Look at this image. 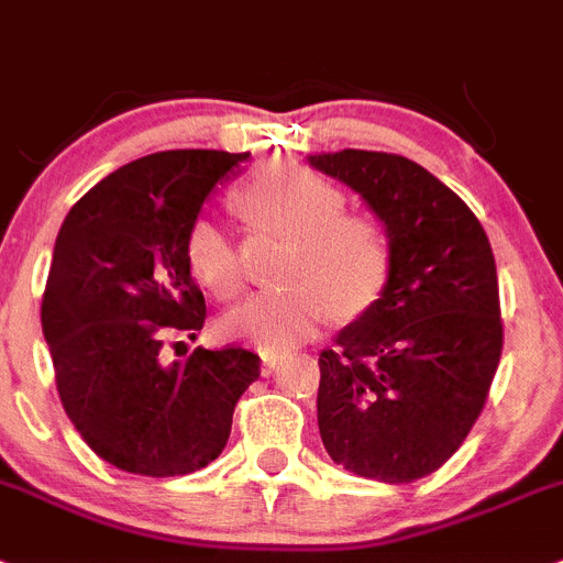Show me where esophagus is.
Returning <instances> with one entry per match:
<instances>
[{
    "mask_svg": "<svg viewBox=\"0 0 563 563\" xmlns=\"http://www.w3.org/2000/svg\"><path fill=\"white\" fill-rule=\"evenodd\" d=\"M283 360H286V356H283V354H263V374H275V371L277 368H280V365H283Z\"/></svg>",
    "mask_w": 563,
    "mask_h": 563,
    "instance_id": "esophagus-1",
    "label": "esophagus"
}]
</instances>
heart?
I'll list each match as a JSON object with an SVG mask.
<instances>
[{
    "mask_svg": "<svg viewBox=\"0 0 563 563\" xmlns=\"http://www.w3.org/2000/svg\"><path fill=\"white\" fill-rule=\"evenodd\" d=\"M249 221L291 241L280 280L286 288L261 291L221 317V334L277 354L317 331L329 311L360 317L368 311L390 275V238L371 218L345 214L334 184L306 169H272L241 192ZM187 263L209 295L229 300L241 291L238 246L209 218L187 234Z\"/></svg>",
    "mask_w": 563,
    "mask_h": 563,
    "instance_id": "obj_1",
    "label": "heart"
}]
</instances>
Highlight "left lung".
<instances>
[{"instance_id":"8db88e82","label":"left lung","mask_w":563,"mask_h":563,"mask_svg":"<svg viewBox=\"0 0 563 563\" xmlns=\"http://www.w3.org/2000/svg\"><path fill=\"white\" fill-rule=\"evenodd\" d=\"M385 223L390 275L379 300L320 354L317 422L345 471L408 485L471 433L501 356L493 249L471 207L390 153L309 155Z\"/></svg>"}]
</instances>
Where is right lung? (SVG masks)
I'll list each match as a JSON object with an SVG mask.
<instances>
[{
	"mask_svg": "<svg viewBox=\"0 0 563 563\" xmlns=\"http://www.w3.org/2000/svg\"><path fill=\"white\" fill-rule=\"evenodd\" d=\"M249 153L166 150L130 161L78 200L58 229L42 300L65 413L104 462L139 476H187L227 448L261 356L238 345L164 363L195 340L207 302L187 234L214 184Z\"/></svg>",
	"mask_w": 563,
	"mask_h": 563,
	"instance_id": "add662e5",
	"label": "right lung"
}]
</instances>
